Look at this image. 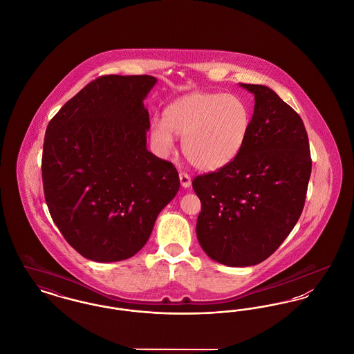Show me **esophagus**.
<instances>
[{
	"label": "esophagus",
	"instance_id": "1",
	"mask_svg": "<svg viewBox=\"0 0 354 354\" xmlns=\"http://www.w3.org/2000/svg\"><path fill=\"white\" fill-rule=\"evenodd\" d=\"M179 179H180V185H182V187L188 188V187L191 185V178H189L188 174L180 172V174H179Z\"/></svg>",
	"mask_w": 354,
	"mask_h": 354
}]
</instances>
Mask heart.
<instances>
[{
    "label": "heart",
    "mask_w": 354,
    "mask_h": 354,
    "mask_svg": "<svg viewBox=\"0 0 354 354\" xmlns=\"http://www.w3.org/2000/svg\"><path fill=\"white\" fill-rule=\"evenodd\" d=\"M251 127V111L237 95L189 93L165 110L163 120L150 126L152 147L162 156L175 149L174 134L195 169L212 172L228 166L240 153Z\"/></svg>",
    "instance_id": "obj_1"
}]
</instances>
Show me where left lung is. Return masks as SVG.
I'll return each instance as SVG.
<instances>
[{"label": "left lung", "instance_id": "obj_1", "mask_svg": "<svg viewBox=\"0 0 354 354\" xmlns=\"http://www.w3.org/2000/svg\"><path fill=\"white\" fill-rule=\"evenodd\" d=\"M254 95L251 127L228 166L199 175L196 235L203 251L228 267L256 266L274 252L303 212L312 171L300 115L272 88L239 84Z\"/></svg>", "mask_w": 354, "mask_h": 354}]
</instances>
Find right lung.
I'll list each match as a JSON object with an SVG mask.
<instances>
[{"label": "right lung", "mask_w": 354, "mask_h": 354, "mask_svg": "<svg viewBox=\"0 0 354 354\" xmlns=\"http://www.w3.org/2000/svg\"><path fill=\"white\" fill-rule=\"evenodd\" d=\"M156 82L151 75L100 77L48 124L45 201L66 241L88 260L134 256L179 191L174 165L147 150L143 101Z\"/></svg>", "instance_id": "1"}]
</instances>
